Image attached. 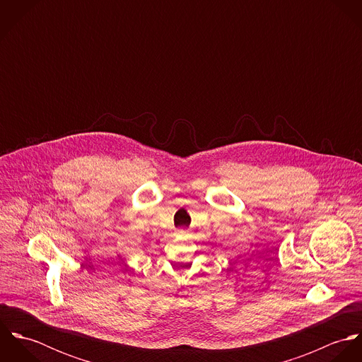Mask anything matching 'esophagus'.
Segmentation results:
<instances>
[{
    "instance_id": "obj_1",
    "label": "esophagus",
    "mask_w": 362,
    "mask_h": 362,
    "mask_svg": "<svg viewBox=\"0 0 362 362\" xmlns=\"http://www.w3.org/2000/svg\"><path fill=\"white\" fill-rule=\"evenodd\" d=\"M177 233H178V235H181V237H188V231H187V230H178Z\"/></svg>"
}]
</instances>
